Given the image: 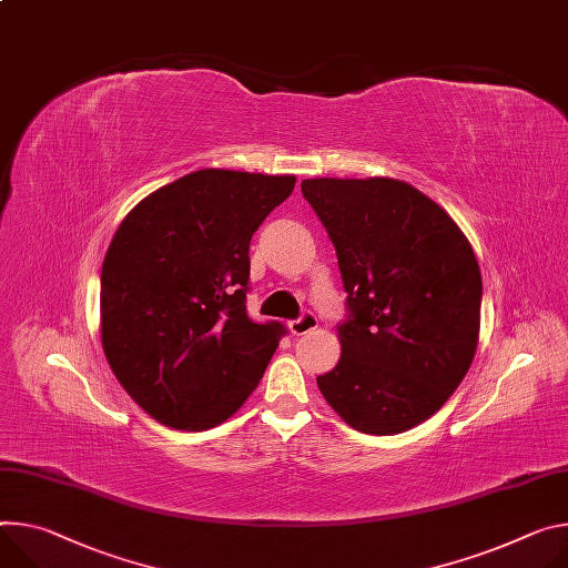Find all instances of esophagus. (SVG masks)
Instances as JSON below:
<instances>
[{
	"mask_svg": "<svg viewBox=\"0 0 568 568\" xmlns=\"http://www.w3.org/2000/svg\"><path fill=\"white\" fill-rule=\"evenodd\" d=\"M317 324H320L317 315H315V313H311V311H305L298 320H292V322H290V331H292L294 335H305V333L315 331V328H317Z\"/></svg>",
	"mask_w": 568,
	"mask_h": 568,
	"instance_id": "esophagus-1",
	"label": "esophagus"
}]
</instances>
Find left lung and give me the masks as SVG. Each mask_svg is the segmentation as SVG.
Here are the masks:
<instances>
[{"label":"left lung","instance_id":"obj_1","mask_svg":"<svg viewBox=\"0 0 568 568\" xmlns=\"http://www.w3.org/2000/svg\"><path fill=\"white\" fill-rule=\"evenodd\" d=\"M346 292L342 357L317 385L367 435L433 417L467 376L480 331L483 278L448 213L394 179H305Z\"/></svg>","mask_w":568,"mask_h":568}]
</instances>
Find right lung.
<instances>
[{
	"mask_svg": "<svg viewBox=\"0 0 568 568\" xmlns=\"http://www.w3.org/2000/svg\"><path fill=\"white\" fill-rule=\"evenodd\" d=\"M294 176L199 170L142 199L101 267V344L129 396L176 430L215 428L287 333L246 315L248 244Z\"/></svg>",
	"mask_w": 568,
	"mask_h": 568,
	"instance_id": "obj_1",
	"label": "right lung"
}]
</instances>
